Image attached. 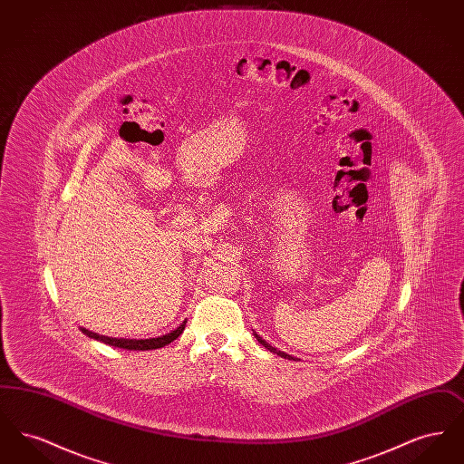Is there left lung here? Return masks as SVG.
Here are the masks:
<instances>
[{
	"label": "left lung",
	"instance_id": "obj_1",
	"mask_svg": "<svg viewBox=\"0 0 464 464\" xmlns=\"http://www.w3.org/2000/svg\"><path fill=\"white\" fill-rule=\"evenodd\" d=\"M254 335H256V337H257V341H259V343H261V344H263V346H265L266 350H269V352H271V353H276V354H278V356H282V358H288V360H295V358H294V356H292V354L284 353V352H280V350H276V348H273V346H271V344H267V343H266L265 339H263V337H259V335H257V334H256V332H254Z\"/></svg>",
	"mask_w": 464,
	"mask_h": 464
}]
</instances>
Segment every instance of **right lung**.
Listing matches in <instances>:
<instances>
[{
    "label": "right lung",
    "instance_id": "right-lung-1",
    "mask_svg": "<svg viewBox=\"0 0 464 464\" xmlns=\"http://www.w3.org/2000/svg\"><path fill=\"white\" fill-rule=\"evenodd\" d=\"M186 327V320L177 327L176 331L169 332L165 335H160V337H151V339H118V337H108V335H101L97 332L89 331V329H83L82 332L85 335H89L90 339H95V341H101L104 344H110L114 348H123V350H130V352H148V350H156V348H163L167 344H170L172 341H176L177 337L182 334Z\"/></svg>",
    "mask_w": 464,
    "mask_h": 464
}]
</instances>
